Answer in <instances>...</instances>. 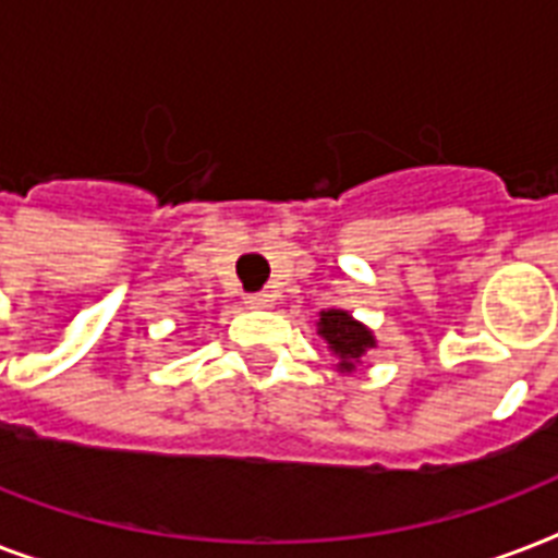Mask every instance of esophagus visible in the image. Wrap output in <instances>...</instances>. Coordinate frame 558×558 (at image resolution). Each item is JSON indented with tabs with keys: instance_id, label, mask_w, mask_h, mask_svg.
Returning <instances> with one entry per match:
<instances>
[{
	"instance_id": "1",
	"label": "esophagus",
	"mask_w": 558,
	"mask_h": 558,
	"mask_svg": "<svg viewBox=\"0 0 558 558\" xmlns=\"http://www.w3.org/2000/svg\"><path fill=\"white\" fill-rule=\"evenodd\" d=\"M245 306H248V310H269L271 295H266V292H254V295H245Z\"/></svg>"
}]
</instances>
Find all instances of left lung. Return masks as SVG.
I'll use <instances>...</instances> for the list:
<instances>
[{
    "label": "left lung",
    "mask_w": 558,
    "mask_h": 558,
    "mask_svg": "<svg viewBox=\"0 0 558 558\" xmlns=\"http://www.w3.org/2000/svg\"><path fill=\"white\" fill-rule=\"evenodd\" d=\"M318 336L339 356V371L344 373L356 371L359 359L365 356L371 348H376L373 332L344 310H324L322 318H318Z\"/></svg>",
    "instance_id": "1"
}]
</instances>
